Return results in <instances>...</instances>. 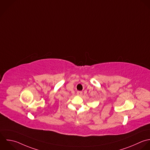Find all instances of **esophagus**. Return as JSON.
Segmentation results:
<instances>
[{"label": "esophagus", "instance_id": "1", "mask_svg": "<svg viewBox=\"0 0 150 150\" xmlns=\"http://www.w3.org/2000/svg\"><path fill=\"white\" fill-rule=\"evenodd\" d=\"M76 94H77V95L81 96L82 95V92H81V91H77Z\"/></svg>", "mask_w": 150, "mask_h": 150}]
</instances>
